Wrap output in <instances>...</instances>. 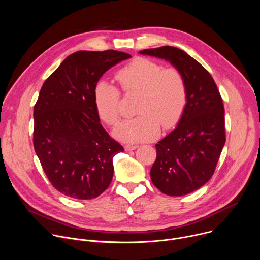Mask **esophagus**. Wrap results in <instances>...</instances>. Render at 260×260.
Segmentation results:
<instances>
[{"label": "esophagus", "instance_id": "obj_1", "mask_svg": "<svg viewBox=\"0 0 260 260\" xmlns=\"http://www.w3.org/2000/svg\"><path fill=\"white\" fill-rule=\"evenodd\" d=\"M138 148V146L137 145H125L124 146V149L126 150V151H131V150H135V149H137Z\"/></svg>", "mask_w": 260, "mask_h": 260}]
</instances>
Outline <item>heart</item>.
<instances>
[{
	"label": "heart",
	"instance_id": "heart-1",
	"mask_svg": "<svg viewBox=\"0 0 260 260\" xmlns=\"http://www.w3.org/2000/svg\"><path fill=\"white\" fill-rule=\"evenodd\" d=\"M116 80L125 93H140L137 114L114 132L119 140L141 142L151 140L159 133L160 124L169 129L177 125L187 105V84L176 68H165L160 62L137 57L116 72ZM95 111L107 125L116 126L121 118V93L105 81L93 90Z\"/></svg>",
	"mask_w": 260,
	"mask_h": 260
}]
</instances>
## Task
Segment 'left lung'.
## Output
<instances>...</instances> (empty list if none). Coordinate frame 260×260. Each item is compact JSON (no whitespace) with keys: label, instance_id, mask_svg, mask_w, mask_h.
Here are the masks:
<instances>
[{"label":"left lung","instance_id":"1","mask_svg":"<svg viewBox=\"0 0 260 260\" xmlns=\"http://www.w3.org/2000/svg\"><path fill=\"white\" fill-rule=\"evenodd\" d=\"M140 53L169 60L186 80V108L177 127L155 145L150 171L161 192L185 196L202 187L215 172L226 140L223 102L211 74L185 51L161 46Z\"/></svg>","mask_w":260,"mask_h":260}]
</instances>
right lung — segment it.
<instances>
[{"label": "right lung", "mask_w": 260, "mask_h": 260, "mask_svg": "<svg viewBox=\"0 0 260 260\" xmlns=\"http://www.w3.org/2000/svg\"><path fill=\"white\" fill-rule=\"evenodd\" d=\"M129 57L116 50L74 52L42 85L34 148L52 186L69 198L95 199L112 181L113 157L124 149L100 123L93 90L106 71Z\"/></svg>", "instance_id": "right-lung-1"}]
</instances>
